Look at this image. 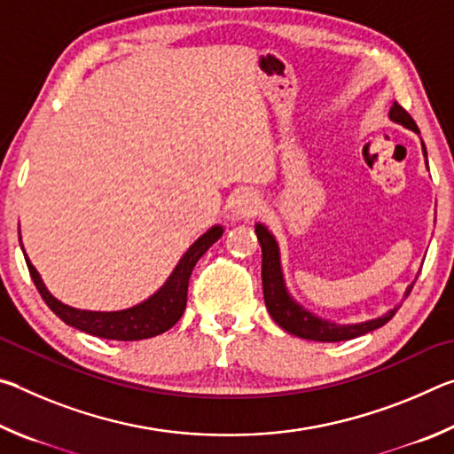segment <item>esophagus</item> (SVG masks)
<instances>
[{"instance_id":"esophagus-1","label":"esophagus","mask_w":454,"mask_h":454,"mask_svg":"<svg viewBox=\"0 0 454 454\" xmlns=\"http://www.w3.org/2000/svg\"><path fill=\"white\" fill-rule=\"evenodd\" d=\"M260 210V196L254 190H240L236 192L232 198V216L236 220H248L252 216H256Z\"/></svg>"}]
</instances>
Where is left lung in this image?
Here are the masks:
<instances>
[{"instance_id":"left-lung-1","label":"left lung","mask_w":454,"mask_h":454,"mask_svg":"<svg viewBox=\"0 0 454 454\" xmlns=\"http://www.w3.org/2000/svg\"><path fill=\"white\" fill-rule=\"evenodd\" d=\"M390 120L396 121V124H403L404 128L412 129V132L419 134V128L411 118V114L404 110L401 104H393L390 107ZM422 153L427 156L425 144H422ZM256 236L262 246V288H264V302L266 309L270 312L276 325L286 330V333L306 338V340H317V342H340V340H350V338L363 336L366 333H372V330L380 328L387 325V322L395 317L398 309H393L390 312L384 314L380 318L358 322V325H336V322L322 320L314 317L312 312L304 310L301 304L292 301L288 294L286 284H284L282 268H280V252L278 244H276L274 236L268 232V228L262 224H256ZM412 286L406 290V296H409Z\"/></svg>"}]
</instances>
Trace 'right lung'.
Here are the masks:
<instances>
[{
  "label": "right lung",
  "instance_id": "obj_1",
  "mask_svg": "<svg viewBox=\"0 0 454 454\" xmlns=\"http://www.w3.org/2000/svg\"><path fill=\"white\" fill-rule=\"evenodd\" d=\"M222 232H224L222 226H214L208 232L200 236L186 250V254L180 258V262L174 268L170 278L166 280L164 286L160 288L156 294H152L148 301H144L142 304L132 306V309L116 312L80 310L59 302L58 298H53L48 288L43 286L40 274H37L34 264L29 262L26 252L24 256L37 292H40L51 312L58 314L66 325L78 328L82 333H88L91 336L107 338V340H144V338H152L166 333L168 328H172L176 322L180 320L184 310H186L190 274L194 270L198 260L202 258L204 252L218 240Z\"/></svg>",
  "mask_w": 454,
  "mask_h": 454
}]
</instances>
